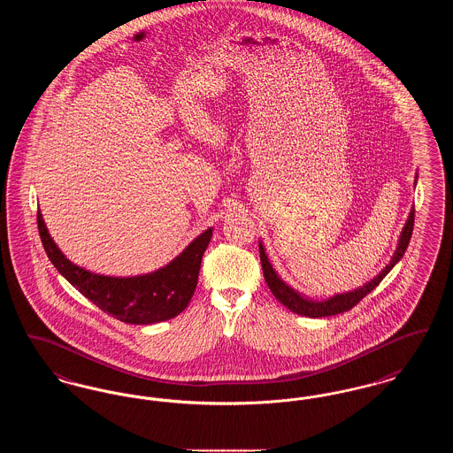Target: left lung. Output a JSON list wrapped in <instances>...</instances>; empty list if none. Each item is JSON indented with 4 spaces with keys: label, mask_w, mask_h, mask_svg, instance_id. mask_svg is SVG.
Wrapping results in <instances>:
<instances>
[{
    "label": "left lung",
    "mask_w": 453,
    "mask_h": 453,
    "mask_svg": "<svg viewBox=\"0 0 453 453\" xmlns=\"http://www.w3.org/2000/svg\"><path fill=\"white\" fill-rule=\"evenodd\" d=\"M418 183V173L414 178V187ZM412 226H414V207L411 209L408 220L399 234L397 239V246L395 251L392 255V258L388 261V266L384 270H380L373 279L370 281L364 283L362 287H357L353 290L348 292H342V294H334L329 299H312L305 294H302L299 290H296L292 285H288L287 281L281 279L280 275L277 273V270L273 268V265L270 263L266 250L263 246V241H259V259H261V266H263V275L265 280L268 283L272 294L279 299V301L290 309L292 312L299 314V316H305V318H326V316H334L340 312L349 311L353 305H357L358 302L365 297L366 294H370L380 281L384 280V277L388 275V272L401 261L404 251L408 250L410 244L411 234H412Z\"/></svg>",
    "instance_id": "1"
}]
</instances>
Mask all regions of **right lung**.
Segmentation results:
<instances>
[{"mask_svg":"<svg viewBox=\"0 0 453 453\" xmlns=\"http://www.w3.org/2000/svg\"><path fill=\"white\" fill-rule=\"evenodd\" d=\"M37 224L43 250L65 280L104 312L129 324L168 321L187 309L194 297L202 257L214 234V227H209L178 257L154 272L134 277H111L89 272L67 259L49 234L41 211Z\"/></svg>","mask_w":453,"mask_h":453,"instance_id":"obj_1","label":"right lung"}]
</instances>
